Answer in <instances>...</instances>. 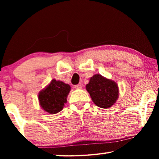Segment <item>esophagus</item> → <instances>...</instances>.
I'll return each mask as SVG.
<instances>
[{"label":"esophagus","mask_w":159,"mask_h":159,"mask_svg":"<svg viewBox=\"0 0 159 159\" xmlns=\"http://www.w3.org/2000/svg\"><path fill=\"white\" fill-rule=\"evenodd\" d=\"M75 88L76 89H77V90H80V89L82 88V84H78L77 85L75 86Z\"/></svg>","instance_id":"1"}]
</instances>
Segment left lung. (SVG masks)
I'll list each match as a JSON object with an SVG mask.
<instances>
[{"label": "left lung", "mask_w": 159, "mask_h": 159, "mask_svg": "<svg viewBox=\"0 0 159 159\" xmlns=\"http://www.w3.org/2000/svg\"><path fill=\"white\" fill-rule=\"evenodd\" d=\"M86 90L95 105L102 108L111 107L119 97V87L116 82L98 74L90 78Z\"/></svg>", "instance_id": "8db88e82"}]
</instances>
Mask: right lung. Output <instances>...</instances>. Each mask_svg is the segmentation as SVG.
<instances>
[{"instance_id": "obj_1", "label": "right lung", "mask_w": 159, "mask_h": 159, "mask_svg": "<svg viewBox=\"0 0 159 159\" xmlns=\"http://www.w3.org/2000/svg\"><path fill=\"white\" fill-rule=\"evenodd\" d=\"M71 87L59 80H52L46 88L39 93L38 100L40 107L51 114H57L63 109Z\"/></svg>"}]
</instances>
